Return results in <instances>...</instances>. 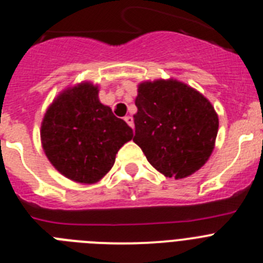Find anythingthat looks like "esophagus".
Listing matches in <instances>:
<instances>
[{
	"mask_svg": "<svg viewBox=\"0 0 263 263\" xmlns=\"http://www.w3.org/2000/svg\"><path fill=\"white\" fill-rule=\"evenodd\" d=\"M124 120H126V123L128 124L131 128H134V118L129 117V115H127V117H124Z\"/></svg>",
	"mask_w": 263,
	"mask_h": 263,
	"instance_id": "esophagus-1",
	"label": "esophagus"
}]
</instances>
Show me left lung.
I'll return each mask as SVG.
<instances>
[{"label": "left lung", "instance_id": "8db88e82", "mask_svg": "<svg viewBox=\"0 0 263 263\" xmlns=\"http://www.w3.org/2000/svg\"><path fill=\"white\" fill-rule=\"evenodd\" d=\"M135 105L134 141L154 168L183 179L205 165L219 127L208 98L178 80L161 79L141 83Z\"/></svg>", "mask_w": 263, "mask_h": 263}]
</instances>
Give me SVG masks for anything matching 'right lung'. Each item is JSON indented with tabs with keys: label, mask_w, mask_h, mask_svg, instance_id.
<instances>
[{
	"label": "right lung",
	"mask_w": 263,
	"mask_h": 263,
	"mask_svg": "<svg viewBox=\"0 0 263 263\" xmlns=\"http://www.w3.org/2000/svg\"><path fill=\"white\" fill-rule=\"evenodd\" d=\"M134 137L131 127L98 100V87L80 83L63 90L46 110L41 143L51 165L78 183L104 178Z\"/></svg>",
	"instance_id": "right-lung-1"
}]
</instances>
